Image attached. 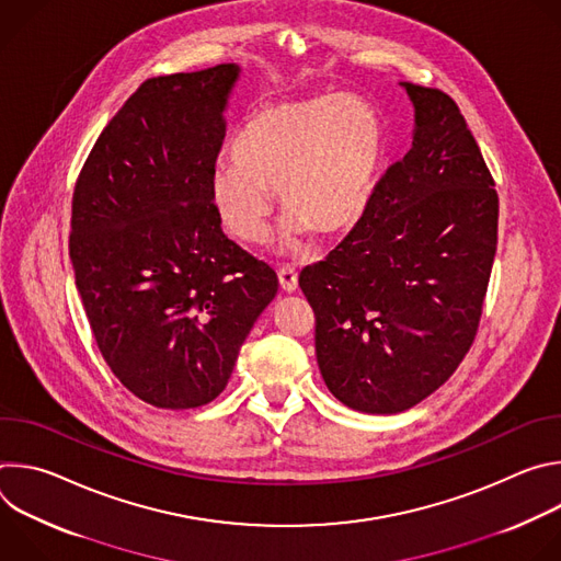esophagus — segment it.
<instances>
[{
    "label": "esophagus",
    "mask_w": 561,
    "mask_h": 561,
    "mask_svg": "<svg viewBox=\"0 0 561 561\" xmlns=\"http://www.w3.org/2000/svg\"><path fill=\"white\" fill-rule=\"evenodd\" d=\"M277 275H279V286H282L286 293L297 290V271H295L293 266H288V264L279 266Z\"/></svg>",
    "instance_id": "34e87169"
}]
</instances>
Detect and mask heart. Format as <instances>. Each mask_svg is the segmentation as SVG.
Instances as JSON below:
<instances>
[{"label": "heart", "mask_w": 561, "mask_h": 561, "mask_svg": "<svg viewBox=\"0 0 561 561\" xmlns=\"http://www.w3.org/2000/svg\"><path fill=\"white\" fill-rule=\"evenodd\" d=\"M383 152V130L355 95H312L260 108L239 128L230 162L213 173L210 197L226 228L262 244L273 195L293 213V232L348 230L368 206Z\"/></svg>", "instance_id": "obj_1"}]
</instances>
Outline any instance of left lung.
<instances>
[{
    "label": "left lung",
    "mask_w": 561,
    "mask_h": 561,
    "mask_svg": "<svg viewBox=\"0 0 561 561\" xmlns=\"http://www.w3.org/2000/svg\"><path fill=\"white\" fill-rule=\"evenodd\" d=\"M413 148L377 182L324 262L299 273L329 390L353 411L402 413L470 351L497 251L500 197L459 106L402 82Z\"/></svg>",
    "instance_id": "1"
}]
</instances>
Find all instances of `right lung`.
Instances as JSON below:
<instances>
[{
	"label": "right lung",
	"instance_id": "obj_1",
	"mask_svg": "<svg viewBox=\"0 0 561 561\" xmlns=\"http://www.w3.org/2000/svg\"><path fill=\"white\" fill-rule=\"evenodd\" d=\"M234 64L150 77L98 137L72 191L70 260L98 348L157 409L226 388L275 271L221 230L210 197Z\"/></svg>",
	"mask_w": 561,
	"mask_h": 561
}]
</instances>
